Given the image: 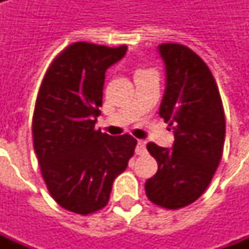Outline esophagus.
<instances>
[{"mask_svg": "<svg viewBox=\"0 0 249 249\" xmlns=\"http://www.w3.org/2000/svg\"><path fill=\"white\" fill-rule=\"evenodd\" d=\"M146 152V141L139 140L136 146V155H144Z\"/></svg>", "mask_w": 249, "mask_h": 249, "instance_id": "34e87169", "label": "esophagus"}]
</instances>
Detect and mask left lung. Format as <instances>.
Listing matches in <instances>:
<instances>
[{"instance_id":"1","label":"left lung","mask_w":249,"mask_h":249,"mask_svg":"<svg viewBox=\"0 0 249 249\" xmlns=\"http://www.w3.org/2000/svg\"><path fill=\"white\" fill-rule=\"evenodd\" d=\"M167 88L160 116L172 126V149L148 142L157 169L145 183L149 201L180 209L196 201L208 188L223 156L225 116L219 88L208 65L181 44H161Z\"/></svg>"}]
</instances>
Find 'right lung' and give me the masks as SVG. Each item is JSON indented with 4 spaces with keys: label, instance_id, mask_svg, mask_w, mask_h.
<instances>
[{
    "label": "right lung",
    "instance_id": "obj_1",
    "mask_svg": "<svg viewBox=\"0 0 249 249\" xmlns=\"http://www.w3.org/2000/svg\"><path fill=\"white\" fill-rule=\"evenodd\" d=\"M126 45L74 42L48 68L36 100L32 133L46 188L73 213H94L109 201L114 178L128 167L137 140L94 128L103 107L105 71Z\"/></svg>",
    "mask_w": 249,
    "mask_h": 249
}]
</instances>
